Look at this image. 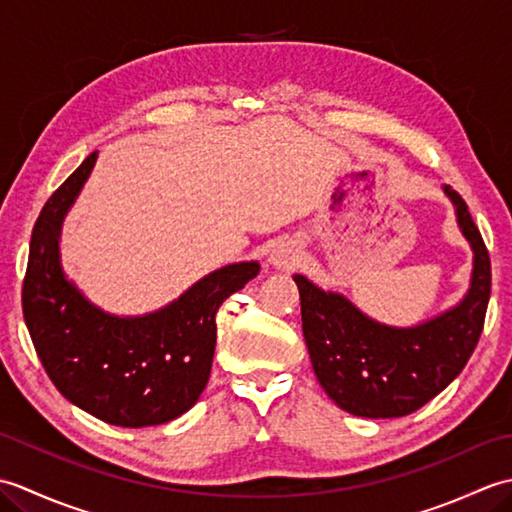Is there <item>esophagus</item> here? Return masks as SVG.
Wrapping results in <instances>:
<instances>
[{"mask_svg": "<svg viewBox=\"0 0 512 512\" xmlns=\"http://www.w3.org/2000/svg\"><path fill=\"white\" fill-rule=\"evenodd\" d=\"M268 262H270V266L277 268V270L292 268L299 262V248L292 242H281L273 250H270Z\"/></svg>", "mask_w": 512, "mask_h": 512, "instance_id": "obj_1", "label": "esophagus"}]
</instances>
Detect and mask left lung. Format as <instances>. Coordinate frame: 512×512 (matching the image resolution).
<instances>
[{
	"label": "left lung",
	"instance_id": "1",
	"mask_svg": "<svg viewBox=\"0 0 512 512\" xmlns=\"http://www.w3.org/2000/svg\"><path fill=\"white\" fill-rule=\"evenodd\" d=\"M455 222L473 253L469 288L458 303L413 325L369 317L343 292L292 275L314 376L336 407L361 418H400L449 387L469 361L491 297V259L469 206L449 184Z\"/></svg>",
	"mask_w": 512,
	"mask_h": 512
}]
</instances>
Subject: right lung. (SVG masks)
<instances>
[{"label": "right lung", "instance_id": "obj_1", "mask_svg": "<svg viewBox=\"0 0 512 512\" xmlns=\"http://www.w3.org/2000/svg\"><path fill=\"white\" fill-rule=\"evenodd\" d=\"M99 158L94 151L50 195L32 228L24 319L61 394L116 427H156L189 411L211 376L217 308L259 273V262L226 264L178 299L145 314L107 312L74 284L61 262V231Z\"/></svg>", "mask_w": 512, "mask_h": 512}]
</instances>
